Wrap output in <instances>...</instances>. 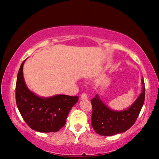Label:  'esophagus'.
<instances>
[{"instance_id":"1","label":"esophagus","mask_w":159,"mask_h":159,"mask_svg":"<svg viewBox=\"0 0 159 159\" xmlns=\"http://www.w3.org/2000/svg\"><path fill=\"white\" fill-rule=\"evenodd\" d=\"M80 98H81V99H82V100H85V99H87L88 97L85 93H82L81 96H80Z\"/></svg>"}]
</instances>
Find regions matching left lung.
Instances as JSON below:
<instances>
[{
  "mask_svg": "<svg viewBox=\"0 0 159 159\" xmlns=\"http://www.w3.org/2000/svg\"><path fill=\"white\" fill-rule=\"evenodd\" d=\"M142 93L128 108L115 111L108 107L97 94L91 102L92 105V125L97 134L103 136L122 133L133 125L144 102L145 87L142 80Z\"/></svg>",
  "mask_w": 159,
  "mask_h": 159,
  "instance_id": "8db88e82",
  "label": "left lung"
}]
</instances>
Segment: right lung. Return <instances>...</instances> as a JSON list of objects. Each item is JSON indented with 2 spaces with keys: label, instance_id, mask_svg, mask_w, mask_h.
<instances>
[{
  "label": "right lung",
  "instance_id": "obj_1",
  "mask_svg": "<svg viewBox=\"0 0 159 159\" xmlns=\"http://www.w3.org/2000/svg\"><path fill=\"white\" fill-rule=\"evenodd\" d=\"M21 64L17 77L15 98L21 116L34 130L39 132H58L66 123V119L79 97L58 94L41 97L28 89L23 77Z\"/></svg>",
  "mask_w": 159,
  "mask_h": 159
}]
</instances>
